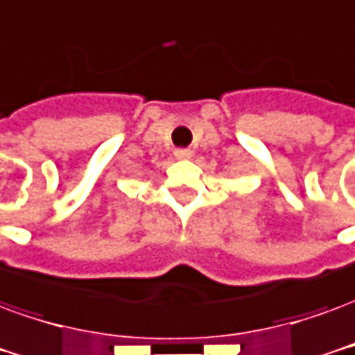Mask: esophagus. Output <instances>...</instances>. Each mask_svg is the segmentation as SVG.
Listing matches in <instances>:
<instances>
[{
  "instance_id": "obj_1",
  "label": "esophagus",
  "mask_w": 355,
  "mask_h": 355,
  "mask_svg": "<svg viewBox=\"0 0 355 355\" xmlns=\"http://www.w3.org/2000/svg\"><path fill=\"white\" fill-rule=\"evenodd\" d=\"M173 155H175V158H180V160H187V158H191V149H175L173 150Z\"/></svg>"
}]
</instances>
